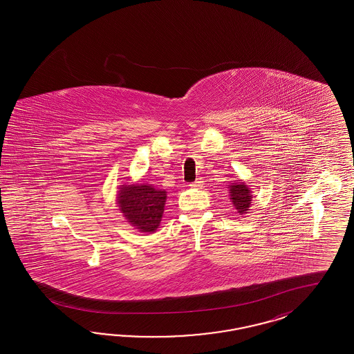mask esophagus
Segmentation results:
<instances>
[{"label":"esophagus","mask_w":354,"mask_h":354,"mask_svg":"<svg viewBox=\"0 0 354 354\" xmlns=\"http://www.w3.org/2000/svg\"><path fill=\"white\" fill-rule=\"evenodd\" d=\"M189 187H192V188H203V187H204V180L197 179L196 182L191 183V184H189Z\"/></svg>","instance_id":"1"}]
</instances>
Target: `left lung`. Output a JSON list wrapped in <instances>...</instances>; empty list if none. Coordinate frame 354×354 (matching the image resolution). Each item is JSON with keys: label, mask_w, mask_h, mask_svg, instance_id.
<instances>
[{"label": "left lung", "mask_w": 354, "mask_h": 354, "mask_svg": "<svg viewBox=\"0 0 354 354\" xmlns=\"http://www.w3.org/2000/svg\"><path fill=\"white\" fill-rule=\"evenodd\" d=\"M228 193H230V200L232 203V206L235 207L236 213L239 215H244L249 213L250 206H252V188H249L245 182L231 183L228 185Z\"/></svg>", "instance_id": "8db88e82"}]
</instances>
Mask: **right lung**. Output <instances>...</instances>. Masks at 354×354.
Masks as SVG:
<instances>
[{"instance_id": "add662e5", "label": "right lung", "mask_w": 354, "mask_h": 354, "mask_svg": "<svg viewBox=\"0 0 354 354\" xmlns=\"http://www.w3.org/2000/svg\"><path fill=\"white\" fill-rule=\"evenodd\" d=\"M167 192L148 183H123L118 187L117 205L129 225L139 232L153 234L160 228Z\"/></svg>"}]
</instances>
